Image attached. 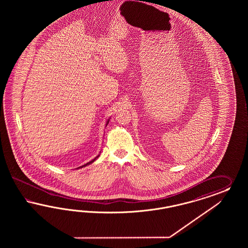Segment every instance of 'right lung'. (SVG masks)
Returning <instances> with one entry per match:
<instances>
[{"mask_svg":"<svg viewBox=\"0 0 248 248\" xmlns=\"http://www.w3.org/2000/svg\"><path fill=\"white\" fill-rule=\"evenodd\" d=\"M108 123H109V119H108V121H107V123H106V126H107V124H108ZM99 155H97L96 157L94 158V159H93L92 161H90L89 163H87V164H85V165H83V166H80V167H83V166H86V165H90V164H92V163H93L96 159H97L98 157H99ZM80 167H78V168H80Z\"/></svg>","mask_w":248,"mask_h":248,"instance_id":"right-lung-1","label":"right lung"}]
</instances>
